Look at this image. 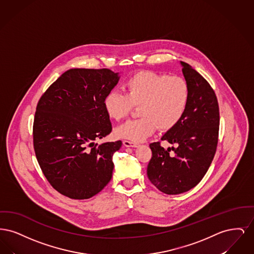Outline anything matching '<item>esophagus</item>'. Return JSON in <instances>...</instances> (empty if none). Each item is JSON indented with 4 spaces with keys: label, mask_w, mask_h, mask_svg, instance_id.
Wrapping results in <instances>:
<instances>
[{
    "label": "esophagus",
    "mask_w": 254,
    "mask_h": 254,
    "mask_svg": "<svg viewBox=\"0 0 254 254\" xmlns=\"http://www.w3.org/2000/svg\"><path fill=\"white\" fill-rule=\"evenodd\" d=\"M123 144H124L125 146H127V147H137L139 145V144L134 143V142H131V141H128V140H125L123 142Z\"/></svg>",
    "instance_id": "34e87169"
}]
</instances>
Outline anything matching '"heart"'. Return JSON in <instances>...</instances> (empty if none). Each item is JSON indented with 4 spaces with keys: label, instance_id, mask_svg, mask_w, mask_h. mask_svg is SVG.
I'll list each match as a JSON object with an SVG mask.
<instances>
[{
    "label": "heart",
    "instance_id": "b5f03b06",
    "mask_svg": "<svg viewBox=\"0 0 254 254\" xmlns=\"http://www.w3.org/2000/svg\"><path fill=\"white\" fill-rule=\"evenodd\" d=\"M125 94L110 91L104 100L110 119L120 121L139 106L138 119L126 122L115 128L118 138L142 142L157 129L174 127L185 114L190 101L188 83L178 76L144 71L135 74L125 85Z\"/></svg>",
    "mask_w": 254,
    "mask_h": 254
}]
</instances>
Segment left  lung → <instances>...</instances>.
<instances>
[{
  "instance_id": "1",
  "label": "left lung",
  "mask_w": 254,
  "mask_h": 254,
  "mask_svg": "<svg viewBox=\"0 0 254 254\" xmlns=\"http://www.w3.org/2000/svg\"><path fill=\"white\" fill-rule=\"evenodd\" d=\"M182 71L190 87V101L180 122L161 140L167 149L152 143L146 174L158 190L169 195L191 190L203 179L217 147L219 107L217 98L205 78L185 62Z\"/></svg>"
}]
</instances>
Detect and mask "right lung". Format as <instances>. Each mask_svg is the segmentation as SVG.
I'll use <instances>...</instances> for the list:
<instances>
[{
  "mask_svg": "<svg viewBox=\"0 0 254 254\" xmlns=\"http://www.w3.org/2000/svg\"><path fill=\"white\" fill-rule=\"evenodd\" d=\"M120 80L107 68H71L37 105L33 145L49 184L71 199H88L110 181L121 141L95 144L111 132L104 100Z\"/></svg>",
  "mask_w": 254,
  "mask_h": 254,
  "instance_id": "add662e5",
  "label": "right lung"
}]
</instances>
